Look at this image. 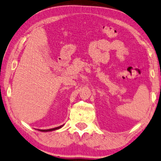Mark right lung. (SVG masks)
Returning a JSON list of instances; mask_svg holds the SVG:
<instances>
[{
  "label": "right lung",
  "instance_id": "obj_1",
  "mask_svg": "<svg viewBox=\"0 0 161 161\" xmlns=\"http://www.w3.org/2000/svg\"><path fill=\"white\" fill-rule=\"evenodd\" d=\"M62 126H63V125H61V126H59V127H56V128H55L47 129V130H40V131H44V132H47V131H52V130H57V129L60 128L61 127H62Z\"/></svg>",
  "mask_w": 161,
  "mask_h": 161
}]
</instances>
